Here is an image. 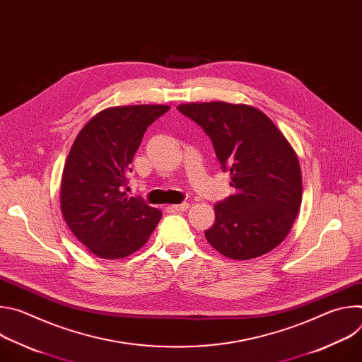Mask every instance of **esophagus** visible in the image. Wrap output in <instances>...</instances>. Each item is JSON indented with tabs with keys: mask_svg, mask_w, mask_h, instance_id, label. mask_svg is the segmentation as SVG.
<instances>
[{
	"mask_svg": "<svg viewBox=\"0 0 362 362\" xmlns=\"http://www.w3.org/2000/svg\"><path fill=\"white\" fill-rule=\"evenodd\" d=\"M187 208H189V203H186V202H185V203H179V204H173V206H172V209H173V211H176V212H185Z\"/></svg>",
	"mask_w": 362,
	"mask_h": 362,
	"instance_id": "1",
	"label": "esophagus"
}]
</instances>
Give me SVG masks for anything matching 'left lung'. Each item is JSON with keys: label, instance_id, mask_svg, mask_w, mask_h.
<instances>
[{"label": "left lung", "instance_id": "8db88e82", "mask_svg": "<svg viewBox=\"0 0 362 362\" xmlns=\"http://www.w3.org/2000/svg\"><path fill=\"white\" fill-rule=\"evenodd\" d=\"M177 109L211 137L235 189L215 204V223L204 232L206 239L233 261L275 249L289 233L302 200L293 147L267 115L252 106L211 101Z\"/></svg>", "mask_w": 362, "mask_h": 362}]
</instances>
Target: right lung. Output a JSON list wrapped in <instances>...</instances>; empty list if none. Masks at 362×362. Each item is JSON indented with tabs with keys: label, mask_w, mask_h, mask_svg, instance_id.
<instances>
[{
	"label": "right lung",
	"mask_w": 362,
	"mask_h": 362,
	"mask_svg": "<svg viewBox=\"0 0 362 362\" xmlns=\"http://www.w3.org/2000/svg\"><path fill=\"white\" fill-rule=\"evenodd\" d=\"M169 109L109 107L80 130L71 146L62 177V214L73 235L103 259H120L140 249L162 218L159 209L126 190L144 132Z\"/></svg>",
	"instance_id": "1"
}]
</instances>
